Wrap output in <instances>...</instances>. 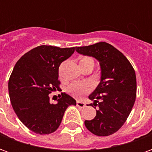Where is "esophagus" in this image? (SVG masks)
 I'll return each mask as SVG.
<instances>
[{"label":"esophagus","mask_w":152,"mask_h":152,"mask_svg":"<svg viewBox=\"0 0 152 152\" xmlns=\"http://www.w3.org/2000/svg\"><path fill=\"white\" fill-rule=\"evenodd\" d=\"M76 106H77V107H80V108H83V107H86V103L81 102V101H77V102H76Z\"/></svg>","instance_id":"1"}]
</instances>
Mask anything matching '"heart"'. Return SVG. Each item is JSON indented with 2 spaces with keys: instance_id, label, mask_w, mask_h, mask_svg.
<instances>
[{
  "instance_id": "obj_1",
  "label": "heart",
  "mask_w": 152,
  "mask_h": 152,
  "mask_svg": "<svg viewBox=\"0 0 152 152\" xmlns=\"http://www.w3.org/2000/svg\"><path fill=\"white\" fill-rule=\"evenodd\" d=\"M94 61L92 58L88 56H82L80 58V65L86 66V65H91L94 66ZM66 92L75 98H81L84 94H86L91 90V86L86 83L76 82L71 84L66 88Z\"/></svg>"
}]
</instances>
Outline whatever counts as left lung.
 <instances>
[{
    "mask_svg": "<svg viewBox=\"0 0 152 152\" xmlns=\"http://www.w3.org/2000/svg\"><path fill=\"white\" fill-rule=\"evenodd\" d=\"M76 51L95 58L101 67L100 83L89 96L94 101L90 106H98L99 110L93 120L85 121L86 127L97 136H109L122 127L134 107L135 71L127 58L107 42L76 47Z\"/></svg>",
    "mask_w": 152,
    "mask_h": 152,
    "instance_id": "obj_1",
    "label": "left lung"
}]
</instances>
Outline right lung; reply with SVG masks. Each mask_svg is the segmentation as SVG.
Returning a JSON list of instances; mask_svg holds the SVG:
<instances>
[{
    "mask_svg": "<svg viewBox=\"0 0 152 152\" xmlns=\"http://www.w3.org/2000/svg\"><path fill=\"white\" fill-rule=\"evenodd\" d=\"M75 51V47L40 45L19 58L13 69L8 88L10 99L18 119L30 130L50 134L57 130L66 109L76 105L72 97L61 93L56 104L49 94L59 89L58 67Z\"/></svg>",
    "mask_w": 152,
    "mask_h": 152,
    "instance_id": "1",
    "label": "right lung"
}]
</instances>
